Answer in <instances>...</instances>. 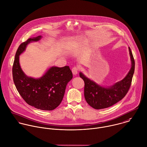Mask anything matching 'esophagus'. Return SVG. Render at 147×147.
<instances>
[{
    "label": "esophagus",
    "instance_id": "34e87169",
    "mask_svg": "<svg viewBox=\"0 0 147 147\" xmlns=\"http://www.w3.org/2000/svg\"><path fill=\"white\" fill-rule=\"evenodd\" d=\"M78 71H79V68L77 67H74L72 69V72L74 75H76L78 72Z\"/></svg>",
    "mask_w": 147,
    "mask_h": 147
}]
</instances>
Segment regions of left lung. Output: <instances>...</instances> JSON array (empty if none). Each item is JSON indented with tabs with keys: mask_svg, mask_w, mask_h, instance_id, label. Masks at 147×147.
I'll return each mask as SVG.
<instances>
[{
	"mask_svg": "<svg viewBox=\"0 0 147 147\" xmlns=\"http://www.w3.org/2000/svg\"><path fill=\"white\" fill-rule=\"evenodd\" d=\"M129 54L132 67L127 75L120 82L112 87L105 88L96 84L94 82L86 78L82 72L80 77L84 82V97L87 103L96 109H104L115 104L124 98L131 86L135 71V60L131 49Z\"/></svg>",
	"mask_w": 147,
	"mask_h": 147,
	"instance_id": "8db88e82",
	"label": "left lung"
}]
</instances>
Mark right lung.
<instances>
[{"instance_id":"obj_1","label":"right lung","mask_w":147,"mask_h":147,"mask_svg":"<svg viewBox=\"0 0 147 147\" xmlns=\"http://www.w3.org/2000/svg\"><path fill=\"white\" fill-rule=\"evenodd\" d=\"M40 38L41 36L29 38L20 44L13 61L12 77L18 92L28 104L39 109L51 111L61 103L67 84L73 75L68 66L52 67L39 79L27 77L24 74L19 64V55L29 43Z\"/></svg>"}]
</instances>
